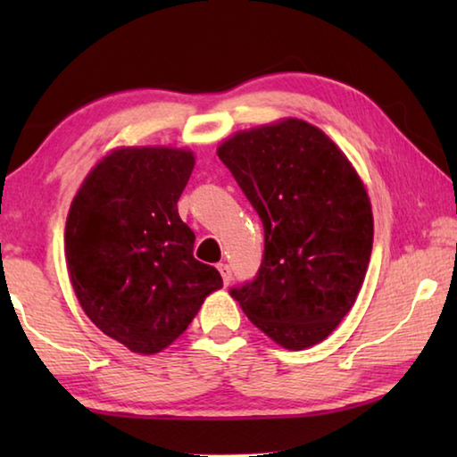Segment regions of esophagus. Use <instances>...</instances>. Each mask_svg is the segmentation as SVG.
Returning a JSON list of instances; mask_svg holds the SVG:
<instances>
[{"label":"esophagus","mask_w":457,"mask_h":457,"mask_svg":"<svg viewBox=\"0 0 457 457\" xmlns=\"http://www.w3.org/2000/svg\"><path fill=\"white\" fill-rule=\"evenodd\" d=\"M218 270H220V274L223 278V284L229 286V282H231V268H229V264H226V262H221V264H218Z\"/></svg>","instance_id":"obj_1"}]
</instances>
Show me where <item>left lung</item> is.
<instances>
[{
	"label": "left lung",
	"mask_w": 457,
	"mask_h": 457,
	"mask_svg": "<svg viewBox=\"0 0 457 457\" xmlns=\"http://www.w3.org/2000/svg\"><path fill=\"white\" fill-rule=\"evenodd\" d=\"M218 154L264 226L258 274L229 294L284 349L320 343L367 274L373 213L365 185L320 129L298 119L237 133Z\"/></svg>",
	"instance_id": "left-lung-1"
}]
</instances>
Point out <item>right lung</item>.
<instances>
[{"instance_id": "1", "label": "right lung", "mask_w": 457, "mask_h": 457, "mask_svg": "<svg viewBox=\"0 0 457 457\" xmlns=\"http://www.w3.org/2000/svg\"><path fill=\"white\" fill-rule=\"evenodd\" d=\"M193 165L183 149H119L92 169L68 213L66 264L80 306L133 353L163 351L223 286L193 258L195 234L177 212Z\"/></svg>"}]
</instances>
